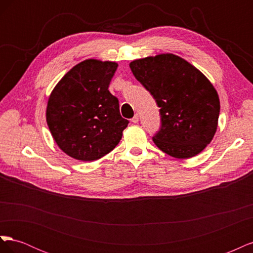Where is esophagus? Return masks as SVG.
<instances>
[{
  "instance_id": "34e87169",
  "label": "esophagus",
  "mask_w": 253,
  "mask_h": 253,
  "mask_svg": "<svg viewBox=\"0 0 253 253\" xmlns=\"http://www.w3.org/2000/svg\"><path fill=\"white\" fill-rule=\"evenodd\" d=\"M139 121V116L138 114H135V116L132 118V122H134V124H137V122Z\"/></svg>"
}]
</instances>
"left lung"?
Here are the masks:
<instances>
[{"label": "left lung", "instance_id": "8db88e82", "mask_svg": "<svg viewBox=\"0 0 253 253\" xmlns=\"http://www.w3.org/2000/svg\"><path fill=\"white\" fill-rule=\"evenodd\" d=\"M129 67L160 108L162 125L154 143L175 158L201 153L215 134L219 116V99L211 82L173 53L135 60Z\"/></svg>", "mask_w": 253, "mask_h": 253}]
</instances>
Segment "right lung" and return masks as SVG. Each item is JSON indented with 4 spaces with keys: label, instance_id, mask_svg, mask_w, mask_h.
Masks as SVG:
<instances>
[{
    "label": "right lung",
    "instance_id": "add662e5",
    "mask_svg": "<svg viewBox=\"0 0 253 253\" xmlns=\"http://www.w3.org/2000/svg\"><path fill=\"white\" fill-rule=\"evenodd\" d=\"M118 64L88 59L74 66L51 91L46 121L53 139L68 156L93 162L119 143L128 120L109 85Z\"/></svg>",
    "mask_w": 253,
    "mask_h": 253
}]
</instances>
